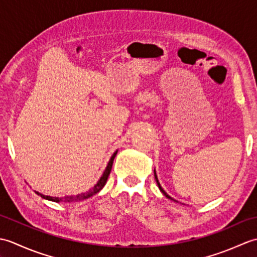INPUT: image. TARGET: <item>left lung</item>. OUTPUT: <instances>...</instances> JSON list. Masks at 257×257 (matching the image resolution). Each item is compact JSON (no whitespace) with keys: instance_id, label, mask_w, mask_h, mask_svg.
<instances>
[{"instance_id":"obj_1","label":"left lung","mask_w":257,"mask_h":257,"mask_svg":"<svg viewBox=\"0 0 257 257\" xmlns=\"http://www.w3.org/2000/svg\"><path fill=\"white\" fill-rule=\"evenodd\" d=\"M155 178H156V181H157V184H158V187H159V189H160V191H161V192H162L163 194H165V195L167 196V198H168V199H171V200H173V199L171 198V196H170V195H168V194H167V192H166V191H165V190H163V189L161 188V185H160V183H159V180H158V177H157V174H156V171H155ZM174 201H176V200H174Z\"/></svg>"}]
</instances>
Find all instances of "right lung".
Listing matches in <instances>:
<instances>
[{"label":"right lung","instance_id":"obj_1","mask_svg":"<svg viewBox=\"0 0 257 257\" xmlns=\"http://www.w3.org/2000/svg\"><path fill=\"white\" fill-rule=\"evenodd\" d=\"M117 152H118V150L113 152V155L111 156L110 160H109V162H108L107 168L105 169V171H103V173H102V176L100 177V179L98 180L97 184L95 185L94 188L90 189L89 191H87V192L80 193V194H77V195H67V196H64V198H55V196L44 195V194H42V193H40V192H37V191H35V192H36L38 195H41L43 199H46V200H50V201H54V202H75V201H81V200L88 199V198H90V196L95 195L96 193L99 192V191L103 188V185L106 184L107 179H108L109 174H110V171H111V167H112L113 159H114V157H116Z\"/></svg>","mask_w":257,"mask_h":257}]
</instances>
